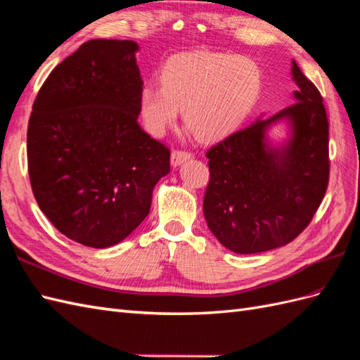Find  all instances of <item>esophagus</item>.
Instances as JSON below:
<instances>
[{
	"label": "esophagus",
	"instance_id": "34e87169",
	"mask_svg": "<svg viewBox=\"0 0 360 360\" xmlns=\"http://www.w3.org/2000/svg\"><path fill=\"white\" fill-rule=\"evenodd\" d=\"M191 158V153L186 150H173L172 152V165L173 167H178L182 162H186L187 160Z\"/></svg>",
	"mask_w": 360,
	"mask_h": 360
}]
</instances>
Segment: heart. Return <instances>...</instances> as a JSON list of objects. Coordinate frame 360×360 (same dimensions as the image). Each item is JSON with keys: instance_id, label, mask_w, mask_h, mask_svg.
<instances>
[{"instance_id": "obj_1", "label": "heart", "mask_w": 360, "mask_h": 360, "mask_svg": "<svg viewBox=\"0 0 360 360\" xmlns=\"http://www.w3.org/2000/svg\"><path fill=\"white\" fill-rule=\"evenodd\" d=\"M160 86L140 92V114L152 135H162L184 123L200 140L231 134L250 115L262 89V71L251 59L222 53H187L174 56L160 72Z\"/></svg>"}]
</instances>
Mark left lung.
<instances>
[{
	"mask_svg": "<svg viewBox=\"0 0 360 360\" xmlns=\"http://www.w3.org/2000/svg\"><path fill=\"white\" fill-rule=\"evenodd\" d=\"M295 103L259 118L207 152L204 216L229 251L257 254L290 243L307 228L328 186V120L318 88L292 62ZM284 121L290 138L267 131Z\"/></svg>",
	"mask_w": 360,
	"mask_h": 360,
	"instance_id": "1",
	"label": "left lung"
}]
</instances>
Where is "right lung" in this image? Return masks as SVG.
<instances>
[{"mask_svg": "<svg viewBox=\"0 0 360 360\" xmlns=\"http://www.w3.org/2000/svg\"><path fill=\"white\" fill-rule=\"evenodd\" d=\"M134 41L92 39L54 68L27 131L30 184L71 240L114 246L149 214L170 150L138 124L143 80Z\"/></svg>", "mask_w": 360, "mask_h": 360, "instance_id": "1", "label": "right lung"}]
</instances>
